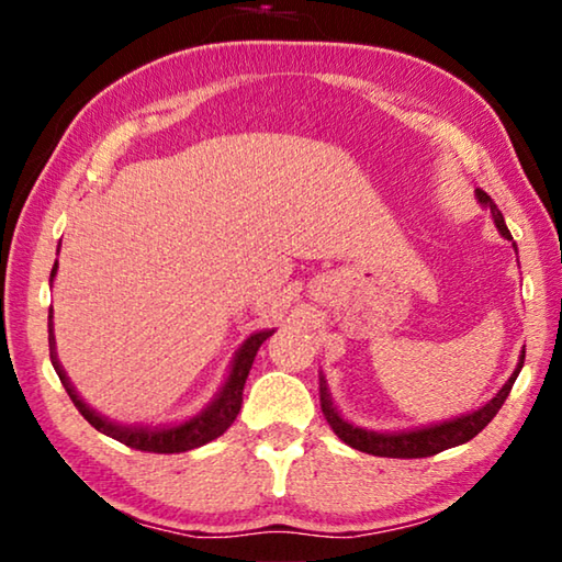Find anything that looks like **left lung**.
I'll return each instance as SVG.
<instances>
[{"instance_id": "8db88e82", "label": "left lung", "mask_w": 562, "mask_h": 562, "mask_svg": "<svg viewBox=\"0 0 562 562\" xmlns=\"http://www.w3.org/2000/svg\"><path fill=\"white\" fill-rule=\"evenodd\" d=\"M475 198H479V203L483 207H491L493 223H496L498 233L506 237V240H513L510 231L506 227V221H503L498 205L491 201V195L483 193V190H475ZM513 247H516V243H513ZM522 359H526V349L520 351L516 372L510 374L508 382L498 389V394L493 396L488 404H483L481 408H475V412H471V414L456 416V418H451V422L422 426V429L394 431V434L361 429V426L349 424L347 418L337 412V406L331 404V396H329L325 376H319L322 414H325L327 424L331 426V431H335L347 446H351V449L372 453V456H386V459H426V456H436V453H441L446 449H453V446H461L465 441H471L475 434H481L483 429H486V426L491 424V418L498 414V408L508 398L513 384H516V376L520 374V369H522Z\"/></svg>"}]
</instances>
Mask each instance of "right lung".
Returning <instances> with one entry per match:
<instances>
[{
	"label": "right lung",
	"instance_id": "1",
	"mask_svg": "<svg viewBox=\"0 0 562 562\" xmlns=\"http://www.w3.org/2000/svg\"><path fill=\"white\" fill-rule=\"evenodd\" d=\"M56 268H59V265L54 262L49 282H54V278H56ZM52 317L54 315L49 310V355H52V364L56 369V374H59V379H61L66 394L71 396L74 406L79 408L81 416L87 418V422L97 431L106 434V436H111V439H116L121 443H126L128 449L148 451V453H183V451H190V449H198V446L211 443L213 439H217V436H223L227 429H231L235 416L240 414L243 386H245L247 374H250V369H252L255 355H258L262 341L272 337V331H274V329L255 331V335H250L243 341V347L235 351V359L231 364V374H227L225 384L221 386V392L215 394L213 402L207 404L201 414L188 418V422L178 424V426L148 429V426H123V424H116V422H109L106 416H101L97 408H91L79 394H76L74 384L69 382V376H66L64 367L59 364V359H56V341H54Z\"/></svg>",
	"mask_w": 562,
	"mask_h": 562
}]
</instances>
